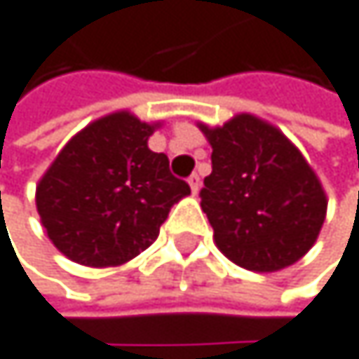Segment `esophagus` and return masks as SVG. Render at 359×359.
<instances>
[{
  "mask_svg": "<svg viewBox=\"0 0 359 359\" xmlns=\"http://www.w3.org/2000/svg\"><path fill=\"white\" fill-rule=\"evenodd\" d=\"M188 184H190V190H192V194H196V192H199V188H201V177L196 175V173H192V175L188 177Z\"/></svg>",
  "mask_w": 359,
  "mask_h": 359,
  "instance_id": "34e87169",
  "label": "esophagus"
}]
</instances>
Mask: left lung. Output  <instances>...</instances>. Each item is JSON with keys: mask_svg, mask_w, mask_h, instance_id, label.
Segmentation results:
<instances>
[{"mask_svg": "<svg viewBox=\"0 0 359 359\" xmlns=\"http://www.w3.org/2000/svg\"><path fill=\"white\" fill-rule=\"evenodd\" d=\"M199 128L212 145L201 208L220 252L252 272H278L299 261L317 242L327 210L306 158L250 113Z\"/></svg>", "mask_w": 359, "mask_h": 359, "instance_id": "obj_1", "label": "left lung"}]
</instances>
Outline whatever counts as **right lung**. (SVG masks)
Wrapping results in <instances>:
<instances>
[{"instance_id": "add662e5", "label": "right lung", "mask_w": 359, "mask_h": 359, "mask_svg": "<svg viewBox=\"0 0 359 359\" xmlns=\"http://www.w3.org/2000/svg\"><path fill=\"white\" fill-rule=\"evenodd\" d=\"M158 123L128 111L104 115L76 133L36 188L48 240L68 259L121 265L145 250L190 186L169 158L147 147Z\"/></svg>"}]
</instances>
